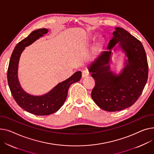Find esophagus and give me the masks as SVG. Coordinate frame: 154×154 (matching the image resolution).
<instances>
[{
	"label": "esophagus",
	"mask_w": 154,
	"mask_h": 154,
	"mask_svg": "<svg viewBox=\"0 0 154 154\" xmlns=\"http://www.w3.org/2000/svg\"><path fill=\"white\" fill-rule=\"evenodd\" d=\"M88 75H89V72L88 70H85L82 71V78H85Z\"/></svg>",
	"instance_id": "1"
}]
</instances>
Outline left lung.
I'll use <instances>...</instances> for the list:
<instances>
[{"label":"left lung","instance_id":"1","mask_svg":"<svg viewBox=\"0 0 154 154\" xmlns=\"http://www.w3.org/2000/svg\"><path fill=\"white\" fill-rule=\"evenodd\" d=\"M107 49L88 67L95 80L91 97L101 109L117 111L130 107L142 93L148 79L149 66L142 44L125 29L116 27ZM128 57L126 66L119 75L110 70L112 50L116 45Z\"/></svg>","mask_w":154,"mask_h":154}]
</instances>
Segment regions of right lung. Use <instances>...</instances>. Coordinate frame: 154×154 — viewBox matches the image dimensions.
<instances>
[{"label": "right lung", "mask_w": 154, "mask_h": 154, "mask_svg": "<svg viewBox=\"0 0 154 154\" xmlns=\"http://www.w3.org/2000/svg\"><path fill=\"white\" fill-rule=\"evenodd\" d=\"M48 32L49 30L46 28L35 30L28 37L19 42L13 51L7 70L8 84L17 103L25 111L38 116L49 115L59 109L66 100L70 86L79 81L82 77L81 72L77 71L70 77L57 84L48 94L42 96L31 95L22 89L17 75L20 55L25 47L30 45Z\"/></svg>", "instance_id": "add662e5"}]
</instances>
